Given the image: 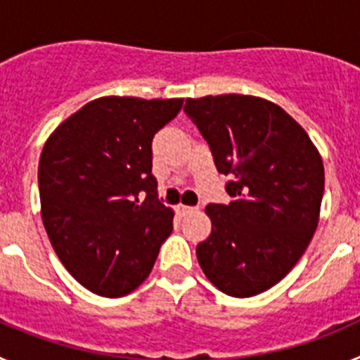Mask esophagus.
Returning <instances> with one entry per match:
<instances>
[{"mask_svg": "<svg viewBox=\"0 0 360 360\" xmlns=\"http://www.w3.org/2000/svg\"><path fill=\"white\" fill-rule=\"evenodd\" d=\"M176 211L180 216H187V214H193V212L198 211V207H193V205H184V203H180V205H176Z\"/></svg>", "mask_w": 360, "mask_h": 360, "instance_id": "obj_1", "label": "esophagus"}]
</instances>
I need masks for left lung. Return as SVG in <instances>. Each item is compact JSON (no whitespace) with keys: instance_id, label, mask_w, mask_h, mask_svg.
Returning a JSON list of instances; mask_svg holds the SVG:
<instances>
[{"instance_id":"obj_1","label":"left lung","mask_w":360,"mask_h":360,"mask_svg":"<svg viewBox=\"0 0 360 360\" xmlns=\"http://www.w3.org/2000/svg\"><path fill=\"white\" fill-rule=\"evenodd\" d=\"M227 174L232 202L209 203L212 231L196 247L203 274L232 297L274 287L303 256L319 224L324 167L301 126L252 95L187 98L184 108Z\"/></svg>"}]
</instances>
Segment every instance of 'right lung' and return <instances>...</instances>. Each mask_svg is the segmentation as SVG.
<instances>
[{
  "mask_svg": "<svg viewBox=\"0 0 360 360\" xmlns=\"http://www.w3.org/2000/svg\"><path fill=\"white\" fill-rule=\"evenodd\" d=\"M182 106L184 98H95L44 142L41 218L63 265L94 294L122 297L141 287L173 231L151 142Z\"/></svg>",
  "mask_w": 360,
  "mask_h": 360,
  "instance_id": "add662e5",
  "label": "right lung"
}]
</instances>
